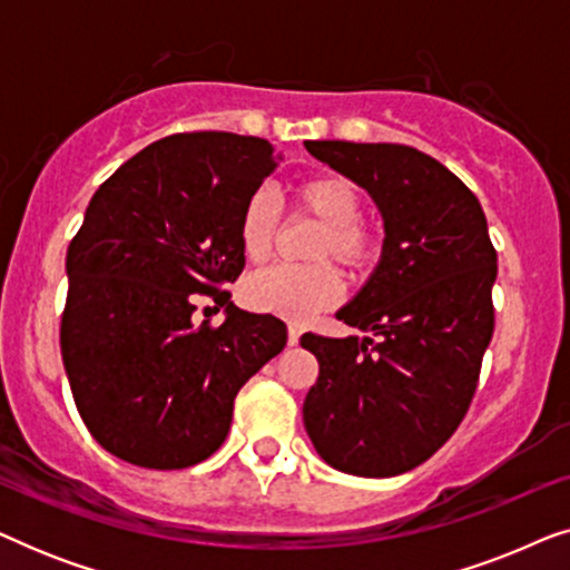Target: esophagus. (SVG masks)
Listing matches in <instances>:
<instances>
[{
	"mask_svg": "<svg viewBox=\"0 0 570 570\" xmlns=\"http://www.w3.org/2000/svg\"><path fill=\"white\" fill-rule=\"evenodd\" d=\"M298 340H301V326L291 324L287 326V345H298Z\"/></svg>",
	"mask_w": 570,
	"mask_h": 570,
	"instance_id": "obj_1",
	"label": "esophagus"
}]
</instances>
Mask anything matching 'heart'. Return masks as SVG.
I'll list each match as a JSON object with an SVG mask.
<instances>
[{
    "label": "heart",
    "instance_id": "1",
    "mask_svg": "<svg viewBox=\"0 0 570 570\" xmlns=\"http://www.w3.org/2000/svg\"><path fill=\"white\" fill-rule=\"evenodd\" d=\"M295 205L301 213L316 217L322 230L311 256H332L350 275H365L381 254V236L361 220L363 199L345 176H311L295 186ZM279 202L267 189L254 191L238 217V244L248 262H264L275 246L279 230ZM342 295V279L332 264L318 262L306 267L279 264L256 272L246 279L244 301L259 314L287 322H306L318 311L332 308Z\"/></svg>",
    "mask_w": 570,
    "mask_h": 570
}]
</instances>
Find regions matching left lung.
Returning a JSON list of instances; mask_svg holds the SVG:
<instances>
[{
    "label": "left lung",
    "mask_w": 570,
    "mask_h": 570,
    "mask_svg": "<svg viewBox=\"0 0 570 570\" xmlns=\"http://www.w3.org/2000/svg\"><path fill=\"white\" fill-rule=\"evenodd\" d=\"M306 150L371 194L384 248L337 311L371 337H301L318 361L303 423L334 470L394 478L431 459L470 410L495 326L498 254L478 197L431 155L342 139Z\"/></svg>",
    "instance_id": "1"
}]
</instances>
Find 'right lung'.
<instances>
[{
	"label": "right lung",
	"mask_w": 570,
	"mask_h": 570,
	"mask_svg": "<svg viewBox=\"0 0 570 570\" xmlns=\"http://www.w3.org/2000/svg\"><path fill=\"white\" fill-rule=\"evenodd\" d=\"M267 139L184 131L129 158L67 248L61 361L82 423L124 462L184 470L230 431L238 389L287 342L269 314L233 306L246 256L238 217L277 168ZM226 308L197 323L196 293Z\"/></svg>",
	"instance_id": "1"
}]
</instances>
